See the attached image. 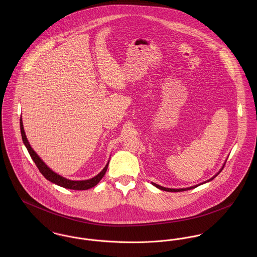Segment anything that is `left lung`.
I'll return each instance as SVG.
<instances>
[{"mask_svg": "<svg viewBox=\"0 0 257 257\" xmlns=\"http://www.w3.org/2000/svg\"><path fill=\"white\" fill-rule=\"evenodd\" d=\"M223 167H224V165L222 166V168H223ZM222 168L220 169V171L222 170ZM220 171L219 172V173H218V174H217V175H215L213 178H211L210 180H208V182H209V181H211V180H213V179H214L216 176H218V175L220 174ZM205 183H206V182H205ZM153 185H154L155 187L159 188L160 190H163V191H167V192H182V191H187V190H190V189H194V188H196V187H198V186H199V185H196V186H193V187H190V188H185V189H170V188H165V187L159 186V185H157V184L153 183Z\"/></svg>", "mask_w": 257, "mask_h": 257, "instance_id": "obj_1", "label": "left lung"}]
</instances>
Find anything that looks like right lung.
Wrapping results in <instances>:
<instances>
[{
	"label": "right lung",
	"mask_w": 257,
	"mask_h": 257,
	"mask_svg": "<svg viewBox=\"0 0 257 257\" xmlns=\"http://www.w3.org/2000/svg\"><path fill=\"white\" fill-rule=\"evenodd\" d=\"M20 124H21V134H22V138H23V142L25 144V146L27 147L31 157L33 158V160L35 161L36 165L38 168V170L40 171V173L50 182L52 183L56 184L58 186H61L63 188H66V189H72V190H87V189H90L94 186H96L97 184L100 182V180L104 177V175L106 174V171L108 169V164L105 166V168L97 175L95 176L94 178L92 179H89V180H83V181H72V180H68L58 174H56L55 172H53L51 169H49L45 163L39 158V156L37 155V153L35 152V150L32 148L31 145L29 144L28 142V139L26 137V134H25V131H24V125H23V121H22V118H21V121H20Z\"/></svg>",
	"instance_id": "1"
}]
</instances>
